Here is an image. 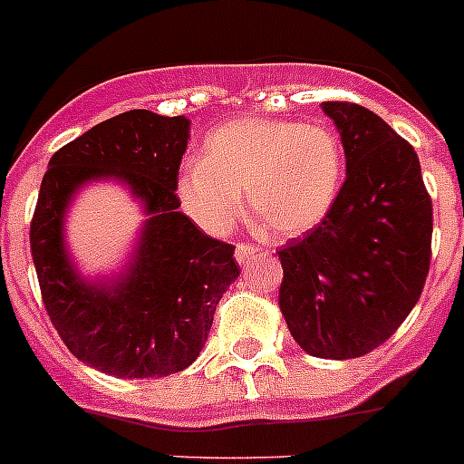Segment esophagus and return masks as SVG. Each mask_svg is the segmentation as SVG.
I'll return each mask as SVG.
<instances>
[{
  "mask_svg": "<svg viewBox=\"0 0 464 464\" xmlns=\"http://www.w3.org/2000/svg\"><path fill=\"white\" fill-rule=\"evenodd\" d=\"M260 253V248H257V246H253V244H237V250H235V257H237V262H239V265H246V262H250L255 257V255Z\"/></svg>",
  "mask_w": 464,
  "mask_h": 464,
  "instance_id": "obj_1",
  "label": "esophagus"
}]
</instances>
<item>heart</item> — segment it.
<instances>
[{
  "instance_id": "obj_1",
  "label": "heart",
  "mask_w": 464,
  "mask_h": 464,
  "mask_svg": "<svg viewBox=\"0 0 464 464\" xmlns=\"http://www.w3.org/2000/svg\"><path fill=\"white\" fill-rule=\"evenodd\" d=\"M345 181L340 138L320 124L237 119L204 140L202 160L177 174L181 209L211 235H223L244 214L278 239L315 229L334 209Z\"/></svg>"
}]
</instances>
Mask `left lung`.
<instances>
[{"mask_svg": "<svg viewBox=\"0 0 464 464\" xmlns=\"http://www.w3.org/2000/svg\"><path fill=\"white\" fill-rule=\"evenodd\" d=\"M347 177L331 214L278 250V304L317 359H356L396 334L430 269L432 202L419 156L363 105L326 101Z\"/></svg>", "mask_w": 464, "mask_h": 464, "instance_id": "8db88e82", "label": "left lung"}]
</instances>
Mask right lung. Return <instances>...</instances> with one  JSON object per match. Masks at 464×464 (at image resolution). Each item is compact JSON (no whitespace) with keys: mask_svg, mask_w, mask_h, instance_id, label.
<instances>
[{"mask_svg":"<svg viewBox=\"0 0 464 464\" xmlns=\"http://www.w3.org/2000/svg\"><path fill=\"white\" fill-rule=\"evenodd\" d=\"M186 117L130 110L101 121L50 159L29 227L45 310L75 359L114 377H168L202 352L218 301L239 278L235 246L199 232L179 211L177 174L190 138ZM119 179L150 218L119 276L87 281L63 239L72 195Z\"/></svg>","mask_w":464,"mask_h":464,"instance_id":"1","label":"right lung"}]
</instances>
